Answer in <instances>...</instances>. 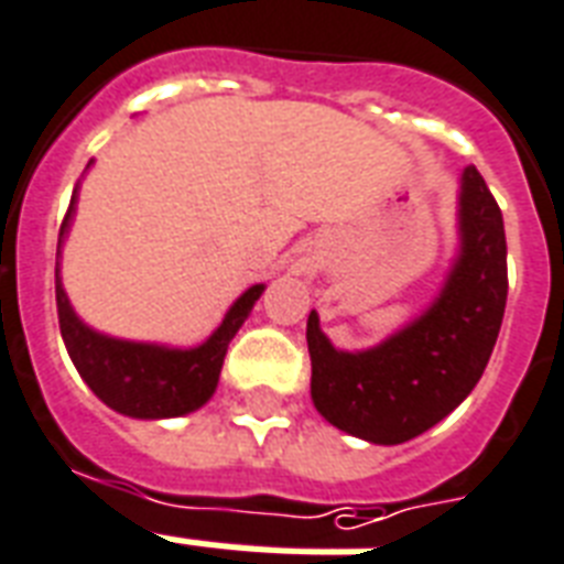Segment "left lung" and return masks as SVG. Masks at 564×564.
<instances>
[{
  "mask_svg": "<svg viewBox=\"0 0 564 564\" xmlns=\"http://www.w3.org/2000/svg\"><path fill=\"white\" fill-rule=\"evenodd\" d=\"M458 234L462 251L435 304L376 349H334L311 313V397L330 425L369 444H405L470 397L509 295L502 213L473 165L462 174Z\"/></svg>",
  "mask_w": 564,
  "mask_h": 564,
  "instance_id": "left-lung-1",
  "label": "left lung"
}]
</instances>
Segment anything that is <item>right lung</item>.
I'll list each match as a JSON object with an SVG mask.
<instances>
[{
    "label": "right lung",
    "mask_w": 564,
    "mask_h": 564,
    "mask_svg": "<svg viewBox=\"0 0 564 564\" xmlns=\"http://www.w3.org/2000/svg\"><path fill=\"white\" fill-rule=\"evenodd\" d=\"M76 188H73L70 209L64 215L58 251L64 234L70 225ZM263 295L257 283L242 292L236 304L227 311L225 322L218 325L213 337L195 349H165L153 343H129L97 334L73 313L70 301L64 295L62 278L55 269V304H58V325H62L64 346L70 360L91 387L97 399H102L111 411L135 420H162V416H183L197 411L209 402L218 387V376L225 367V355L236 330L248 319L253 301Z\"/></svg>",
    "instance_id": "1"
}]
</instances>
